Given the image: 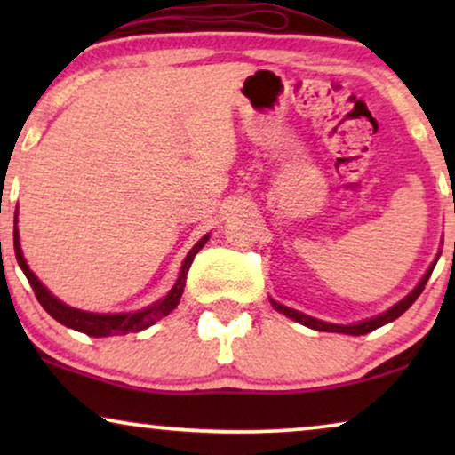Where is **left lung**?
Here are the masks:
<instances>
[{
	"mask_svg": "<svg viewBox=\"0 0 455 455\" xmlns=\"http://www.w3.org/2000/svg\"><path fill=\"white\" fill-rule=\"evenodd\" d=\"M435 265H437V260H435V263L431 265V269H428V271L425 273V277H422V282H420L419 285H416V288H414L412 291H410V294H408L406 298H403L402 302H397L395 307H391V308L387 310V313L379 315V316H375V319H369V321L356 323V325H333V323H325V321L313 319V316H308V315L298 313V310L283 307V304H279V302H273V300H271V304L279 310V313L288 315L290 319H294V321H298V323H302V325H307V327H310V329H316V331L347 333V335H364V333L375 331V329H379V327L387 325V323L395 321L397 316L406 313V310H408L410 307H412V304L416 302V298H419V296L422 294V290H425V285H427V282H428V277H431V273H433V269H435Z\"/></svg>",
	"mask_w": 455,
	"mask_h": 455,
	"instance_id": "8db88e82",
	"label": "left lung"
}]
</instances>
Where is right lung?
Instances as JSON below:
<instances>
[{
    "mask_svg": "<svg viewBox=\"0 0 455 455\" xmlns=\"http://www.w3.org/2000/svg\"><path fill=\"white\" fill-rule=\"evenodd\" d=\"M207 240H209V235H204V238L198 242V244L188 252V257L184 259L182 271H180V277H178L176 285H173V288L170 290V294H167L164 300L155 302L153 307H148L145 310H139V313L95 315V313H84V310L66 307L64 302H60L58 298H53L45 288H43V283L35 277V273L28 269L27 260H24V257H22L20 240H18V229L14 226L16 260H18V265H20V269L24 271V275H27L30 288L35 290L36 300H39L41 307L45 308L55 321L61 323V325L76 329V331L91 335V338H108V335H122V333L142 331V329L155 325V323H157L161 316L170 315L172 310L178 307L180 298H182V291H184V285H186V273H188L192 260H195V257H196V252L201 251L204 244H207Z\"/></svg>",
    "mask_w": 455,
    "mask_h": 455,
    "instance_id": "1",
    "label": "right lung"
}]
</instances>
